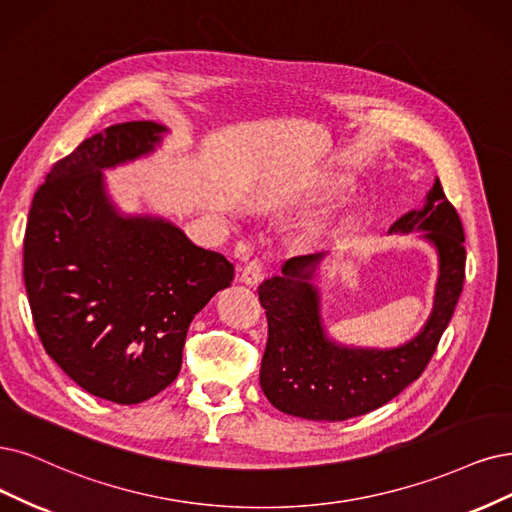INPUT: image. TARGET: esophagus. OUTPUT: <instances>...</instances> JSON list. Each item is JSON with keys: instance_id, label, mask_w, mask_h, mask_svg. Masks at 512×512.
<instances>
[{"instance_id": "esophagus-1", "label": "esophagus", "mask_w": 512, "mask_h": 512, "mask_svg": "<svg viewBox=\"0 0 512 512\" xmlns=\"http://www.w3.org/2000/svg\"><path fill=\"white\" fill-rule=\"evenodd\" d=\"M263 278V263L259 259H253L246 263V266L242 268V274H240V280L244 282V285H257V282Z\"/></svg>"}]
</instances>
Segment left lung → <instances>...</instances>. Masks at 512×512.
I'll return each instance as SVG.
<instances>
[{
    "mask_svg": "<svg viewBox=\"0 0 512 512\" xmlns=\"http://www.w3.org/2000/svg\"><path fill=\"white\" fill-rule=\"evenodd\" d=\"M424 230L439 253L434 308L411 342L390 348H348L327 337L320 295L312 285L327 253L293 257L280 276L263 280L257 293L268 316V344L259 384L282 413L316 422H344L392 401L418 380L439 346L464 287L466 249L460 215L437 179L422 211H411L390 232Z\"/></svg>",
    "mask_w": 512,
    "mask_h": 512,
    "instance_id": "1",
    "label": "left lung"
}]
</instances>
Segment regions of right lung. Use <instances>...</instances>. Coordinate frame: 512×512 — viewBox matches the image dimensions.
Returning a JSON list of instances; mask_svg holds the SVG:
<instances>
[{
  "label": "right lung",
  "mask_w": 512,
  "mask_h": 512,
  "mask_svg": "<svg viewBox=\"0 0 512 512\" xmlns=\"http://www.w3.org/2000/svg\"><path fill=\"white\" fill-rule=\"evenodd\" d=\"M156 122L82 141L37 187L23 242L33 323L52 361L99 399L135 405L175 382L185 335L234 266L158 217H122L103 168L154 151Z\"/></svg>",
  "instance_id": "1"
}]
</instances>
